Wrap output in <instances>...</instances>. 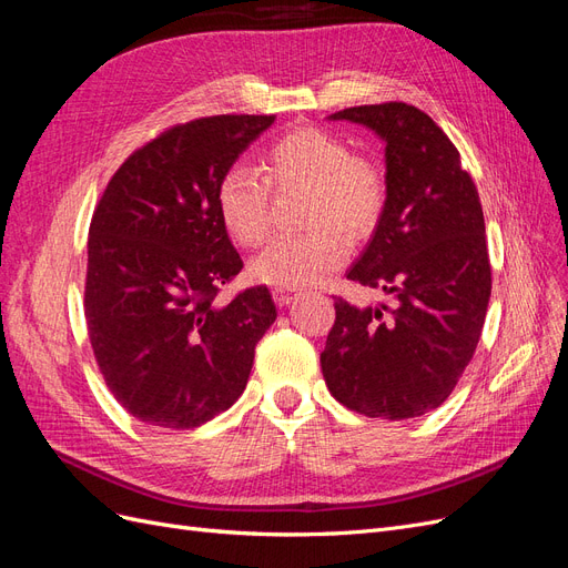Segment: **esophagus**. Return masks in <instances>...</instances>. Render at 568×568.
Here are the masks:
<instances>
[{
    "label": "esophagus",
    "mask_w": 568,
    "mask_h": 568,
    "mask_svg": "<svg viewBox=\"0 0 568 568\" xmlns=\"http://www.w3.org/2000/svg\"><path fill=\"white\" fill-rule=\"evenodd\" d=\"M274 301H277V305H288L291 301L296 298V294H291V291H284V288H274Z\"/></svg>",
    "instance_id": "34e87169"
}]
</instances>
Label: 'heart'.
<instances>
[{"label":"heart","instance_id":"obj_1","mask_svg":"<svg viewBox=\"0 0 568 568\" xmlns=\"http://www.w3.org/2000/svg\"><path fill=\"white\" fill-rule=\"evenodd\" d=\"M263 170L274 189H311L303 236H277L253 257L251 277L277 288L320 284L346 261L348 239L367 236L384 211V175L372 161L359 159L351 144L322 128H298L272 142ZM246 165H232L215 189L222 227L239 246H257L270 234V186ZM342 233L338 235L335 230Z\"/></svg>","mask_w":568,"mask_h":568}]
</instances>
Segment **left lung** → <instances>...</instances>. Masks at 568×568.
<instances>
[{"mask_svg": "<svg viewBox=\"0 0 568 568\" xmlns=\"http://www.w3.org/2000/svg\"><path fill=\"white\" fill-rule=\"evenodd\" d=\"M329 120L386 144L384 211L348 280L382 288L393 305L336 298L324 382L365 417H419L453 393L484 329L490 263L478 192L448 134L415 106H353Z\"/></svg>", "mask_w": 568, "mask_h": 568, "instance_id": "8db88e82", "label": "left lung"}]
</instances>
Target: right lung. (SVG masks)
Listing matches in <instances>:
<instances>
[{"label": "right lung", "mask_w": 568, "mask_h": 568, "mask_svg": "<svg viewBox=\"0 0 568 568\" xmlns=\"http://www.w3.org/2000/svg\"><path fill=\"white\" fill-rule=\"evenodd\" d=\"M274 115H213L163 132L118 168L88 242L84 317L104 382L132 417L194 428L244 393L277 307L267 286L217 303L244 263L215 189Z\"/></svg>", "instance_id": "obj_1"}]
</instances>
